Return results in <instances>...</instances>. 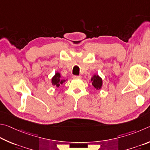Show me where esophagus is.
Returning <instances> with one entry per match:
<instances>
[{
  "label": "esophagus",
  "instance_id": "34e87169",
  "mask_svg": "<svg viewBox=\"0 0 150 150\" xmlns=\"http://www.w3.org/2000/svg\"><path fill=\"white\" fill-rule=\"evenodd\" d=\"M82 78V76H73V78H74V79H79V78Z\"/></svg>",
  "mask_w": 150,
  "mask_h": 150
}]
</instances>
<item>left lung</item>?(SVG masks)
I'll return each instance as SVG.
<instances>
[{"label": "left lung", "mask_w": 150, "mask_h": 150, "mask_svg": "<svg viewBox=\"0 0 150 150\" xmlns=\"http://www.w3.org/2000/svg\"><path fill=\"white\" fill-rule=\"evenodd\" d=\"M91 81H92V85L94 88L97 90L100 89L102 86V80L101 78L98 75L94 76L91 78Z\"/></svg>", "instance_id": "left-lung-1"}]
</instances>
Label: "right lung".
Listing matches in <instances>:
<instances>
[{
    "mask_svg": "<svg viewBox=\"0 0 150 150\" xmlns=\"http://www.w3.org/2000/svg\"><path fill=\"white\" fill-rule=\"evenodd\" d=\"M65 80H62L60 78V74L59 73L55 74L54 76L52 78V83L53 85L57 86V87H59L60 84H62L63 82H64Z\"/></svg>",
    "mask_w": 150,
    "mask_h": 150,
    "instance_id": "add662e5",
    "label": "right lung"
}]
</instances>
